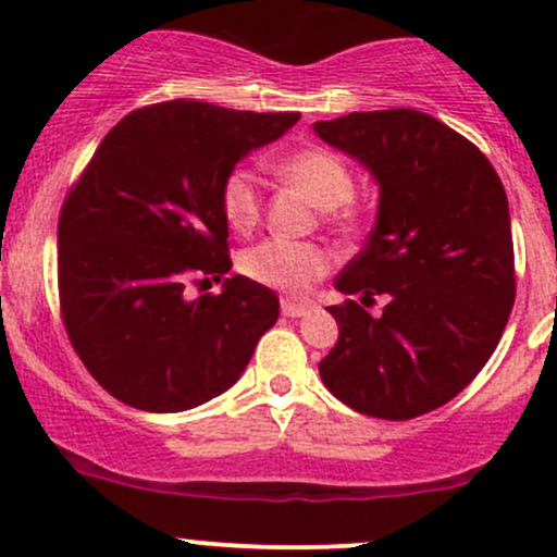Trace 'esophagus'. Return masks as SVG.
Returning <instances> with one entry per match:
<instances>
[{
  "instance_id": "1",
  "label": "esophagus",
  "mask_w": 557,
  "mask_h": 557,
  "mask_svg": "<svg viewBox=\"0 0 557 557\" xmlns=\"http://www.w3.org/2000/svg\"><path fill=\"white\" fill-rule=\"evenodd\" d=\"M311 311V304H298V300H290V298H285L283 300V314L285 317H304V314H309Z\"/></svg>"
}]
</instances>
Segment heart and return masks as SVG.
Segmentation results:
<instances>
[{
    "instance_id": "heart-1",
    "label": "heart",
    "mask_w": 557,
    "mask_h": 557,
    "mask_svg": "<svg viewBox=\"0 0 557 557\" xmlns=\"http://www.w3.org/2000/svg\"><path fill=\"white\" fill-rule=\"evenodd\" d=\"M280 172L324 212L341 209L354 198V175L335 151H296L280 164ZM220 201L222 214L235 233L253 230L261 214V183L257 172L251 168H235L222 183ZM335 220H348V212L341 209V212H335ZM330 264L332 259L324 248L280 238L261 240L240 257V270L248 280L283 290L287 296L309 293L311 285L327 274Z\"/></svg>"
}]
</instances>
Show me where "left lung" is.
I'll list each match as a JSON object with an SVG mask.
<instances>
[{
	"label": "left lung",
	"instance_id": "8db88e82",
	"mask_svg": "<svg viewBox=\"0 0 557 557\" xmlns=\"http://www.w3.org/2000/svg\"><path fill=\"white\" fill-rule=\"evenodd\" d=\"M314 133L380 185L367 246L337 274L345 296L387 295L382 318L330 306L341 335L319 363L354 411L413 419L482 372L516 300L508 196L490 159L417 110L350 112Z\"/></svg>",
	"mask_w": 557,
	"mask_h": 557
}]
</instances>
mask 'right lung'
Instances as JSON below:
<instances>
[{"label":"right lung","mask_w":557,"mask_h":557,"mask_svg":"<svg viewBox=\"0 0 557 557\" xmlns=\"http://www.w3.org/2000/svg\"><path fill=\"white\" fill-rule=\"evenodd\" d=\"M298 112H238L162 101L107 133L62 203L57 277L75 354L107 393L151 413H177L240 380L277 322L267 285L233 274L222 183L243 157L277 140Z\"/></svg>","instance_id":"right-lung-1"}]
</instances>
